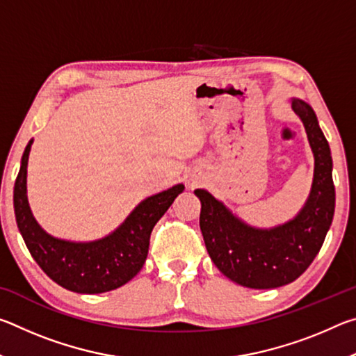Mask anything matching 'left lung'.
Listing matches in <instances>:
<instances>
[{"mask_svg": "<svg viewBox=\"0 0 356 356\" xmlns=\"http://www.w3.org/2000/svg\"><path fill=\"white\" fill-rule=\"evenodd\" d=\"M303 120L314 152V182L298 216L268 231L246 226L206 190L201 200L200 226L204 243L216 268L229 280L251 289H273L298 278L314 261L334 215V184L330 146L316 113L303 100L292 102Z\"/></svg>", "mask_w": 356, "mask_h": 356, "instance_id": "left-lung-1", "label": "left lung"}]
</instances>
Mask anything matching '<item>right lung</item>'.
Masks as SVG:
<instances>
[{
    "label": "right lung",
    "mask_w": 356,
    "mask_h": 356,
    "mask_svg": "<svg viewBox=\"0 0 356 356\" xmlns=\"http://www.w3.org/2000/svg\"><path fill=\"white\" fill-rule=\"evenodd\" d=\"M31 143L23 152L15 179L14 210L17 226L34 261L53 281L72 292L102 293L124 286L146 262L150 232L185 186L179 184L144 200L111 236L89 243L65 242L48 236L29 210L26 166Z\"/></svg>",
    "instance_id": "obj_1"
}]
</instances>
